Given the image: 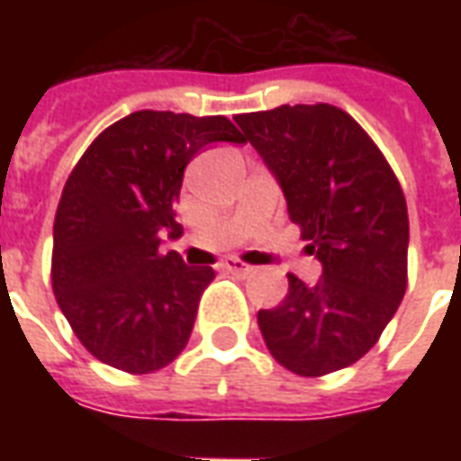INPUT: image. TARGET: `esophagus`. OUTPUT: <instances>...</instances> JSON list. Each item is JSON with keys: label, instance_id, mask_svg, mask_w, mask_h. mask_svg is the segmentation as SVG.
<instances>
[{"label": "esophagus", "instance_id": "esophagus-1", "mask_svg": "<svg viewBox=\"0 0 461 461\" xmlns=\"http://www.w3.org/2000/svg\"><path fill=\"white\" fill-rule=\"evenodd\" d=\"M221 267L227 271H231V274H237V276H249L251 271H254V267L244 264L241 259H224L221 261Z\"/></svg>", "mask_w": 461, "mask_h": 461}]
</instances>
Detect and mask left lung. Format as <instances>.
Returning <instances> with one entry per match:
<instances>
[{
	"label": "left lung",
	"instance_id": "1",
	"mask_svg": "<svg viewBox=\"0 0 461 461\" xmlns=\"http://www.w3.org/2000/svg\"><path fill=\"white\" fill-rule=\"evenodd\" d=\"M286 194L319 284L289 274V294L259 311L276 363L303 377L353 366L375 346L407 289L410 221L402 187L373 138L336 105L234 115Z\"/></svg>",
	"mask_w": 461,
	"mask_h": 461
}]
</instances>
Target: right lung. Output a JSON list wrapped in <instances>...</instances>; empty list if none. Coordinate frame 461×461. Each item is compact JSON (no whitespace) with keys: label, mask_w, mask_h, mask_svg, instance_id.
<instances>
[{"label":"right lung","mask_w":461,"mask_h":461,"mask_svg":"<svg viewBox=\"0 0 461 461\" xmlns=\"http://www.w3.org/2000/svg\"><path fill=\"white\" fill-rule=\"evenodd\" d=\"M210 142H244L224 115L135 111L76 162L54 220L51 284L76 339L131 375L170 366L190 340L212 267H187L160 241L187 162Z\"/></svg>","instance_id":"obj_1"}]
</instances>
